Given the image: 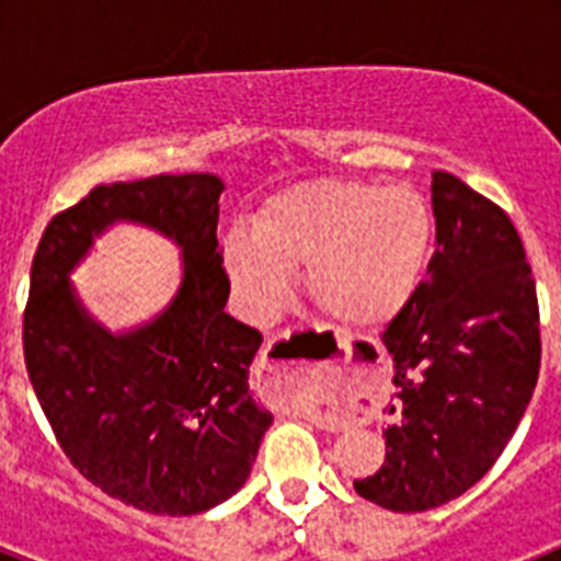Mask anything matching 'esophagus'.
Listing matches in <instances>:
<instances>
[{
    "label": "esophagus",
    "instance_id": "1",
    "mask_svg": "<svg viewBox=\"0 0 561 561\" xmlns=\"http://www.w3.org/2000/svg\"><path fill=\"white\" fill-rule=\"evenodd\" d=\"M261 362H264V365H272V368L304 370L300 368V359H295V354H291L289 342H286L284 334H277V336H272V340H266V345L261 348Z\"/></svg>",
    "mask_w": 561,
    "mask_h": 561
}]
</instances>
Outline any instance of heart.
<instances>
[{"label": "heart", "instance_id": "1", "mask_svg": "<svg viewBox=\"0 0 561 561\" xmlns=\"http://www.w3.org/2000/svg\"><path fill=\"white\" fill-rule=\"evenodd\" d=\"M435 219L410 185L309 180L272 193L250 238L225 244V270L247 309L270 320L304 270L309 297L336 323L381 329L408 309L427 272Z\"/></svg>", "mask_w": 561, "mask_h": 561}]
</instances>
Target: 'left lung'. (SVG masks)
<instances>
[{"mask_svg":"<svg viewBox=\"0 0 561 561\" xmlns=\"http://www.w3.org/2000/svg\"><path fill=\"white\" fill-rule=\"evenodd\" d=\"M435 252L408 309L385 329L396 421L359 497L427 512L472 489L512 440L539 376V306L503 207L433 173Z\"/></svg>","mask_w":561,"mask_h":561,"instance_id":"1","label":"left lung"}]
</instances>
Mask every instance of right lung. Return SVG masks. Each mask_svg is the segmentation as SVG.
I'll list each match as a JSON object with an SVG mask.
<instances>
[{"label":"right lung","instance_id":"add662e5","mask_svg":"<svg viewBox=\"0 0 561 561\" xmlns=\"http://www.w3.org/2000/svg\"><path fill=\"white\" fill-rule=\"evenodd\" d=\"M213 173L98 185L38 241L24 309L30 385L69 463L108 497L187 517L244 485L272 413L250 393L261 331L225 311ZM117 220L146 224L183 250L181 291L148 324L112 335L82 309L68 272Z\"/></svg>","mask_w":561,"mask_h":561}]
</instances>
